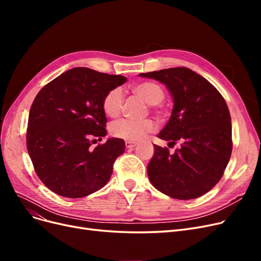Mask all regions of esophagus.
<instances>
[{"label":"esophagus","mask_w":261,"mask_h":261,"mask_svg":"<svg viewBox=\"0 0 261 261\" xmlns=\"http://www.w3.org/2000/svg\"><path fill=\"white\" fill-rule=\"evenodd\" d=\"M136 145H137L136 141H130V140H126V141H125L126 148H134Z\"/></svg>","instance_id":"esophagus-1"}]
</instances>
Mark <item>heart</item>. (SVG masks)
<instances>
[{
    "label": "heart",
    "mask_w": 261,
    "mask_h": 261,
    "mask_svg": "<svg viewBox=\"0 0 261 261\" xmlns=\"http://www.w3.org/2000/svg\"><path fill=\"white\" fill-rule=\"evenodd\" d=\"M133 90L138 96L146 101L150 106H156L164 98V92L159 85L151 82H145L137 84L133 87ZM124 102V94L121 88H113L107 92L102 101V108L107 115L111 117H116L121 113ZM155 128V123L152 120H128V118H122L114 122L111 125V134L114 137L138 140L141 139L148 133L153 132Z\"/></svg>",
    "instance_id": "heart-1"
}]
</instances>
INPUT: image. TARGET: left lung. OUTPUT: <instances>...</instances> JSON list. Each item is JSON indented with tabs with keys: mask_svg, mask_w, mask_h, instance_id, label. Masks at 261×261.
<instances>
[{
	"mask_svg": "<svg viewBox=\"0 0 261 261\" xmlns=\"http://www.w3.org/2000/svg\"><path fill=\"white\" fill-rule=\"evenodd\" d=\"M167 86L174 102L158 137L180 148L171 154L154 145L147 173L151 184L172 198L189 200L208 193L222 177L232 153L231 115L221 93L187 67L141 73Z\"/></svg>",
	"mask_w": 261,
	"mask_h": 261,
	"instance_id": "8db88e82",
	"label": "left lung"
}]
</instances>
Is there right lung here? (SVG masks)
<instances>
[{"label":"right lung","mask_w":261,"mask_h":261,"mask_svg":"<svg viewBox=\"0 0 261 261\" xmlns=\"http://www.w3.org/2000/svg\"><path fill=\"white\" fill-rule=\"evenodd\" d=\"M126 81L75 67L38 92L28 117L27 150L37 175L53 193L81 198L109 181L116 158L124 153V140L110 138L92 148L91 139L107 135L102 101Z\"/></svg>","instance_id":"1"}]
</instances>
